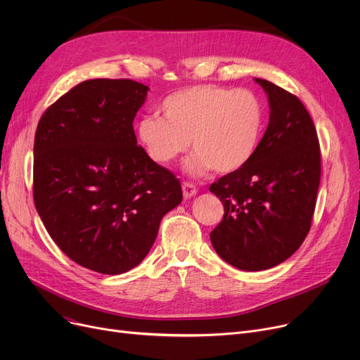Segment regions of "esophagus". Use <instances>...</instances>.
Masks as SVG:
<instances>
[{
	"label": "esophagus",
	"instance_id": "1",
	"mask_svg": "<svg viewBox=\"0 0 360 360\" xmlns=\"http://www.w3.org/2000/svg\"><path fill=\"white\" fill-rule=\"evenodd\" d=\"M182 193H184V198H193L197 195L198 190L197 186L191 182H184L182 184Z\"/></svg>",
	"mask_w": 360,
	"mask_h": 360
}]
</instances>
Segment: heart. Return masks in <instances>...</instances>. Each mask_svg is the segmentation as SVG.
I'll list each match as a JSON object with an SVG mask.
<instances>
[{
  "label": "heart",
  "instance_id": "1",
  "mask_svg": "<svg viewBox=\"0 0 360 360\" xmlns=\"http://www.w3.org/2000/svg\"><path fill=\"white\" fill-rule=\"evenodd\" d=\"M160 110L163 117L144 115L136 124L139 143L159 165L174 162L191 143L195 153L184 166L188 174H231L258 147L264 109L250 90L197 84L169 94Z\"/></svg>",
  "mask_w": 360,
  "mask_h": 360
}]
</instances>
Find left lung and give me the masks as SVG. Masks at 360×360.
<instances>
[{
    "instance_id": "left-lung-1",
    "label": "left lung",
    "mask_w": 360,
    "mask_h": 360,
    "mask_svg": "<svg viewBox=\"0 0 360 360\" xmlns=\"http://www.w3.org/2000/svg\"><path fill=\"white\" fill-rule=\"evenodd\" d=\"M254 80L269 99L267 129L251 160L210 186L224 205L210 233L213 248L245 271L269 270L297 251L321 179L316 129L304 103L271 82Z\"/></svg>"
}]
</instances>
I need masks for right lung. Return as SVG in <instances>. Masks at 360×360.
<instances>
[{"label":"right lung","instance_id":"add662e5","mask_svg":"<svg viewBox=\"0 0 360 360\" xmlns=\"http://www.w3.org/2000/svg\"><path fill=\"white\" fill-rule=\"evenodd\" d=\"M150 89L93 79L51 105L34 134L33 200L60 250L102 274L137 267L181 182L137 146L132 121Z\"/></svg>","mask_w":360,"mask_h":360}]
</instances>
